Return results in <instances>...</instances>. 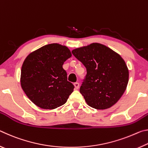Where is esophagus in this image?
<instances>
[{"label":"esophagus","instance_id":"esophagus-1","mask_svg":"<svg viewBox=\"0 0 148 148\" xmlns=\"http://www.w3.org/2000/svg\"><path fill=\"white\" fill-rule=\"evenodd\" d=\"M74 86L75 89H79V83H77V82H76V83H74Z\"/></svg>","mask_w":148,"mask_h":148}]
</instances>
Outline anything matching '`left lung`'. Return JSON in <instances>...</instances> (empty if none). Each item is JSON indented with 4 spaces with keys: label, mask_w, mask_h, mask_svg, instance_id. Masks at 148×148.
I'll list each match as a JSON object with an SVG mask.
<instances>
[{
    "label": "left lung",
    "mask_w": 148,
    "mask_h": 148,
    "mask_svg": "<svg viewBox=\"0 0 148 148\" xmlns=\"http://www.w3.org/2000/svg\"><path fill=\"white\" fill-rule=\"evenodd\" d=\"M86 68L79 92L93 108L105 110L121 98L129 82V70L122 57L107 46L92 43L72 51Z\"/></svg>",
    "instance_id": "obj_1"
}]
</instances>
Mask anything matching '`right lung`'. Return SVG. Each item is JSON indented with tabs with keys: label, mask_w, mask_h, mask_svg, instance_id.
I'll use <instances>...</instances> for the list:
<instances>
[{
	"label": "right lung",
	"mask_w": 148,
	"mask_h": 148,
	"mask_svg": "<svg viewBox=\"0 0 148 148\" xmlns=\"http://www.w3.org/2000/svg\"><path fill=\"white\" fill-rule=\"evenodd\" d=\"M68 47L50 44L32 52L22 65L21 86L28 98L42 109L52 110L66 103L74 88L67 81L64 62L71 57Z\"/></svg>",
	"instance_id": "obj_1"
}]
</instances>
